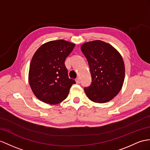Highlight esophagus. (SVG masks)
Returning a JSON list of instances; mask_svg holds the SVG:
<instances>
[{
    "label": "esophagus",
    "instance_id": "1",
    "mask_svg": "<svg viewBox=\"0 0 150 150\" xmlns=\"http://www.w3.org/2000/svg\"><path fill=\"white\" fill-rule=\"evenodd\" d=\"M75 81H76V83H80V79H79V78H76V79H75Z\"/></svg>",
    "mask_w": 150,
    "mask_h": 150
}]
</instances>
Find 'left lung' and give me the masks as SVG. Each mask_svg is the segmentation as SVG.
Wrapping results in <instances>:
<instances>
[{
	"mask_svg": "<svg viewBox=\"0 0 150 150\" xmlns=\"http://www.w3.org/2000/svg\"><path fill=\"white\" fill-rule=\"evenodd\" d=\"M81 50L89 65L91 85L84 88L90 100L105 103L113 99L121 90L125 79L124 60L117 50L99 40L86 42Z\"/></svg>",
	"mask_w": 150,
	"mask_h": 150,
	"instance_id": "obj_1",
	"label": "left lung"
}]
</instances>
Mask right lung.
I'll use <instances>...</instances> for the list:
<instances>
[{"label":"right lung","instance_id":"obj_1","mask_svg":"<svg viewBox=\"0 0 150 150\" xmlns=\"http://www.w3.org/2000/svg\"><path fill=\"white\" fill-rule=\"evenodd\" d=\"M75 45L64 40L49 41L33 54L28 80L34 95L41 101L56 105L67 98L75 81L68 77L64 61Z\"/></svg>","mask_w":150,"mask_h":150}]
</instances>
